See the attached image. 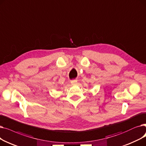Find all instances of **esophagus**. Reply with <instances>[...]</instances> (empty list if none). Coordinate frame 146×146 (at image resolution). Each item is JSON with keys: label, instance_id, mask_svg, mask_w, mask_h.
I'll return each mask as SVG.
<instances>
[{"label": "esophagus", "instance_id": "esophagus-1", "mask_svg": "<svg viewBox=\"0 0 146 146\" xmlns=\"http://www.w3.org/2000/svg\"><path fill=\"white\" fill-rule=\"evenodd\" d=\"M71 84L72 86H75L77 84V80H71Z\"/></svg>", "mask_w": 146, "mask_h": 146}]
</instances>
